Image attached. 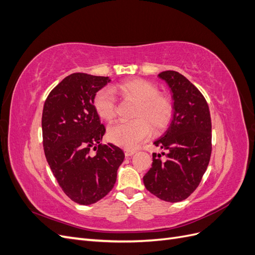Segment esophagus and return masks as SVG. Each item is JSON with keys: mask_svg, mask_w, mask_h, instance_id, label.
<instances>
[{"mask_svg": "<svg viewBox=\"0 0 255 255\" xmlns=\"http://www.w3.org/2000/svg\"><path fill=\"white\" fill-rule=\"evenodd\" d=\"M135 150H128V149H126L125 150V154H126V156L127 157H128V156H132L133 154H135Z\"/></svg>", "mask_w": 255, "mask_h": 255, "instance_id": "esophagus-1", "label": "esophagus"}]
</instances>
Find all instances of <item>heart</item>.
Listing matches in <instances>:
<instances>
[{
	"label": "heart",
	"mask_w": 255,
	"mask_h": 255,
	"mask_svg": "<svg viewBox=\"0 0 255 255\" xmlns=\"http://www.w3.org/2000/svg\"><path fill=\"white\" fill-rule=\"evenodd\" d=\"M113 91L137 102L133 116L135 120L116 122L109 128L107 136L113 143L128 150L134 149L151 135V126L158 132L170 123L173 116L171 100L158 94L156 85L141 79L123 82L112 90H99L94 98V107L101 119L110 121L116 116V99Z\"/></svg>",
	"instance_id": "heart-1"
}]
</instances>
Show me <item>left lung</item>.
<instances>
[{"label":"left lung","mask_w":255,"mask_h":255,"mask_svg":"<svg viewBox=\"0 0 255 255\" xmlns=\"http://www.w3.org/2000/svg\"><path fill=\"white\" fill-rule=\"evenodd\" d=\"M172 92L173 118L166 132L153 143L167 151L153 153L143 184L151 194L167 202H180L199 186L212 153L210 109L199 89L176 71L158 74Z\"/></svg>","instance_id":"obj_1"}]
</instances>
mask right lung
I'll list each match as a JSON object with an SVG mask.
<instances>
[{"mask_svg": "<svg viewBox=\"0 0 255 255\" xmlns=\"http://www.w3.org/2000/svg\"><path fill=\"white\" fill-rule=\"evenodd\" d=\"M110 82L109 76L72 73L54 87L43 105L45 158L61 189L82 205L94 204L109 194L125 159L117 145L100 143L105 127L94 98Z\"/></svg>", "mask_w": 255, "mask_h": 255, "instance_id": "add662e5", "label": "right lung"}]
</instances>
